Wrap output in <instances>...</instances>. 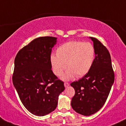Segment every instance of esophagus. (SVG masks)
Returning <instances> with one entry per match:
<instances>
[{
    "label": "esophagus",
    "instance_id": "1",
    "mask_svg": "<svg viewBox=\"0 0 126 126\" xmlns=\"http://www.w3.org/2000/svg\"><path fill=\"white\" fill-rule=\"evenodd\" d=\"M69 83H68V82H65L64 83V86H65V87H68V86H69Z\"/></svg>",
    "mask_w": 126,
    "mask_h": 126
}]
</instances>
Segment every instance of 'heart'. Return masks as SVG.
Here are the masks:
<instances>
[{
	"mask_svg": "<svg viewBox=\"0 0 126 126\" xmlns=\"http://www.w3.org/2000/svg\"><path fill=\"white\" fill-rule=\"evenodd\" d=\"M95 59V49L92 44L81 41H69L62 44L53 54L50 62L53 71L60 76L67 67L63 79L69 80L76 76L81 78L89 72Z\"/></svg>",
	"mask_w": 126,
	"mask_h": 126,
	"instance_id": "1",
	"label": "heart"
}]
</instances>
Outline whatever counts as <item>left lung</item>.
Listing matches in <instances>:
<instances>
[{"instance_id":"obj_1","label":"left lung","mask_w":126,"mask_h":126,"mask_svg":"<svg viewBox=\"0 0 126 126\" xmlns=\"http://www.w3.org/2000/svg\"><path fill=\"white\" fill-rule=\"evenodd\" d=\"M90 39L96 54L93 64L82 78L70 84L75 90L71 106L76 112L84 116L93 114L103 106L114 81L109 50L98 39Z\"/></svg>"}]
</instances>
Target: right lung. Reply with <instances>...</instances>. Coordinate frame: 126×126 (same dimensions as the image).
<instances>
[{"label":"right lung","mask_w":126,"mask_h":126,"mask_svg":"<svg viewBox=\"0 0 126 126\" xmlns=\"http://www.w3.org/2000/svg\"><path fill=\"white\" fill-rule=\"evenodd\" d=\"M56 38H36L18 51L12 76L13 85L26 109L43 116L55 110L64 82L53 73L50 62Z\"/></svg>","instance_id":"add662e5"}]
</instances>
